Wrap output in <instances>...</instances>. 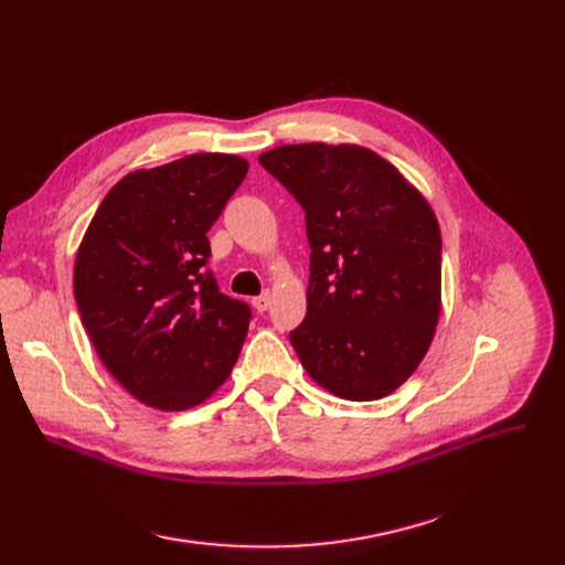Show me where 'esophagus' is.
<instances>
[{
	"instance_id": "1",
	"label": "esophagus",
	"mask_w": 565,
	"mask_h": 565,
	"mask_svg": "<svg viewBox=\"0 0 565 565\" xmlns=\"http://www.w3.org/2000/svg\"><path fill=\"white\" fill-rule=\"evenodd\" d=\"M270 292H260V295H256V298L252 300V307L258 311V313H263V311H267V307H270Z\"/></svg>"
}]
</instances>
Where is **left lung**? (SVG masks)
I'll return each mask as SVG.
<instances>
[{
	"label": "left lung",
	"mask_w": 565,
	"mask_h": 565,
	"mask_svg": "<svg viewBox=\"0 0 565 565\" xmlns=\"http://www.w3.org/2000/svg\"><path fill=\"white\" fill-rule=\"evenodd\" d=\"M258 162L305 211L307 316L290 332L302 366L341 398L392 394L439 318L441 237L428 201L362 146H279Z\"/></svg>",
	"instance_id": "1"
}]
</instances>
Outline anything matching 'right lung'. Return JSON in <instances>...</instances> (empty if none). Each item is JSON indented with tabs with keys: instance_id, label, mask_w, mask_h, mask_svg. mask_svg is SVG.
Listing matches in <instances>:
<instances>
[{
	"instance_id": "1",
	"label": "right lung",
	"mask_w": 565,
	"mask_h": 565,
	"mask_svg": "<svg viewBox=\"0 0 565 565\" xmlns=\"http://www.w3.org/2000/svg\"><path fill=\"white\" fill-rule=\"evenodd\" d=\"M247 167L196 153L128 173L84 233L73 273L82 324L107 371L146 405H199L241 354L252 309L205 267V233Z\"/></svg>"
}]
</instances>
